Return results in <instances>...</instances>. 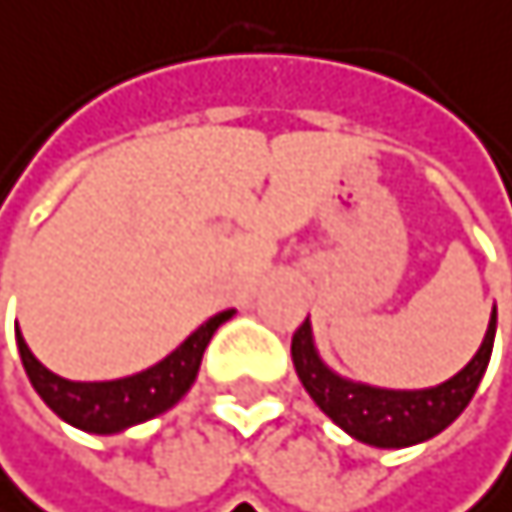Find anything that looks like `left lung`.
<instances>
[{
    "label": "left lung",
    "instance_id": "obj_1",
    "mask_svg": "<svg viewBox=\"0 0 512 512\" xmlns=\"http://www.w3.org/2000/svg\"><path fill=\"white\" fill-rule=\"evenodd\" d=\"M495 324H498V312L492 309L489 331L477 355L467 361L464 370H458L452 379L434 388H413V391L376 388L334 373L321 361L312 343L309 318L294 331L291 358L303 388L309 391V397L327 419L337 422L346 434H352L367 446L404 449L431 440L464 413L489 367L492 346H495Z\"/></svg>",
    "mask_w": 512,
    "mask_h": 512
}]
</instances>
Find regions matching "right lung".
<instances>
[{
    "mask_svg": "<svg viewBox=\"0 0 512 512\" xmlns=\"http://www.w3.org/2000/svg\"><path fill=\"white\" fill-rule=\"evenodd\" d=\"M230 315L233 309L212 315L160 364L142 373L124 376V379H108V382H72V379L51 373L29 352L20 331H17V349H20V361L32 388L39 391V397L63 422L90 434H121L139 422H148L166 413L188 394V388L194 385L200 373V361L212 334Z\"/></svg>",
    "mask_w": 512,
    "mask_h": 512,
    "instance_id": "add662e5",
    "label": "right lung"
}]
</instances>
